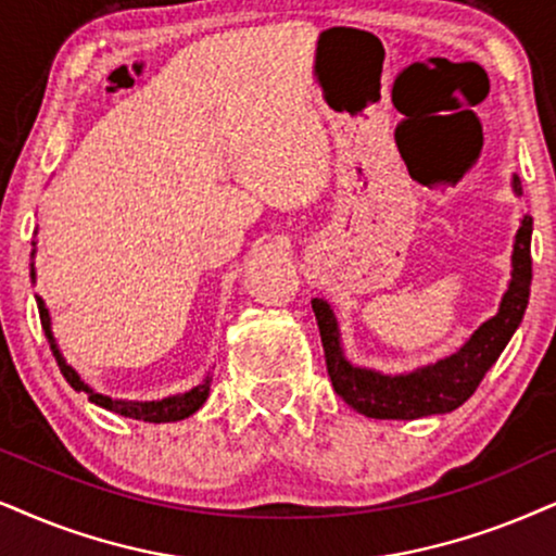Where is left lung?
<instances>
[{
  "label": "left lung",
  "mask_w": 556,
  "mask_h": 556,
  "mask_svg": "<svg viewBox=\"0 0 556 556\" xmlns=\"http://www.w3.org/2000/svg\"><path fill=\"white\" fill-rule=\"evenodd\" d=\"M513 192L521 197V179L513 177ZM531 230L533 217L523 215L521 228L513 243V271L501 307L490 320L469 336L456 354L435 364L407 371V375H382L364 369L343 356L341 333L336 315L326 300H313V313L320 328L323 351H326L328 377L333 390L354 407L356 413L379 420H416L426 416L452 413L467 403L480 388L482 377L497 362L510 336L521 326L531 292Z\"/></svg>",
  "instance_id": "8db88e82"
}]
</instances>
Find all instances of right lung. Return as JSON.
I'll return each instance as SVG.
<instances>
[{
    "label": "right lung",
    "mask_w": 556,
    "mask_h": 556,
    "mask_svg": "<svg viewBox=\"0 0 556 556\" xmlns=\"http://www.w3.org/2000/svg\"><path fill=\"white\" fill-rule=\"evenodd\" d=\"M33 254H35V251H33ZM30 277L35 279V269L30 271ZM35 300H38L40 323H43V330L48 336V343H51L55 362H59L61 375L66 377V382L72 384L76 392H84V395H87L94 405H100V407H104V410H112V413H117V416H125V418L149 420V424H172V420L189 418L192 413L200 410L202 403L207 400L210 382H213V377H210V375L189 392H181V395H172V397H164V400H151V403H136V400H112L108 395H100V392H94L87 382H84V379L79 377V371H76L74 367H68L66 359H63V354L59 351V343H55L53 333H51V315H48L46 302H43V298H35Z\"/></svg>",
    "instance_id": "right-lung-1"
}]
</instances>
